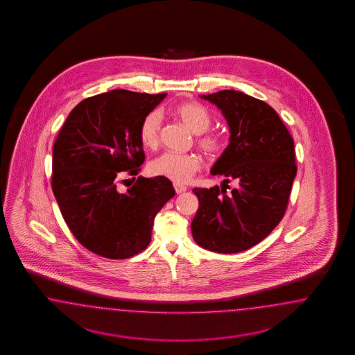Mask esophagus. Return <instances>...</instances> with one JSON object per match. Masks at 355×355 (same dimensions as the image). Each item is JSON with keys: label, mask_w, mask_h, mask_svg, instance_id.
Masks as SVG:
<instances>
[{"label": "esophagus", "mask_w": 355, "mask_h": 355, "mask_svg": "<svg viewBox=\"0 0 355 355\" xmlns=\"http://www.w3.org/2000/svg\"><path fill=\"white\" fill-rule=\"evenodd\" d=\"M174 190L177 193H182L187 190V187L183 186V184H180V183H174Z\"/></svg>", "instance_id": "obj_1"}]
</instances>
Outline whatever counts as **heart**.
<instances>
[{"label": "heart", "instance_id": "heart-1", "mask_svg": "<svg viewBox=\"0 0 355 355\" xmlns=\"http://www.w3.org/2000/svg\"><path fill=\"white\" fill-rule=\"evenodd\" d=\"M173 114L182 121L186 128L195 134H202L198 143L209 155L220 153L224 148V138L220 134L208 132L203 134L209 128L212 119L209 112L198 103H181L173 107ZM162 131V116L159 112H150L141 119L139 126L140 143L146 148H156L160 143ZM202 168V159L193 153H174L165 152L156 157L150 164V174L171 180L174 183H187L195 173Z\"/></svg>", "mask_w": 355, "mask_h": 355}]
</instances>
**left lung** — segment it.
Returning a JSON list of instances; mask_svg holds the SVG:
<instances>
[{
    "mask_svg": "<svg viewBox=\"0 0 355 355\" xmlns=\"http://www.w3.org/2000/svg\"><path fill=\"white\" fill-rule=\"evenodd\" d=\"M202 98L215 104L229 125V146L212 166L225 187L193 189L199 209L191 223L193 241L220 254H236L258 245L285 215L297 175L294 140L267 103L234 89Z\"/></svg>",
    "mask_w": 355,
    "mask_h": 355,
    "instance_id": "left-lung-1",
    "label": "left lung"
}]
</instances>
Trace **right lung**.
I'll list each match as a JSON object with an SVG mask.
<instances>
[{
  "label": "right lung",
  "mask_w": 355,
  "mask_h": 355,
  "mask_svg": "<svg viewBox=\"0 0 355 355\" xmlns=\"http://www.w3.org/2000/svg\"><path fill=\"white\" fill-rule=\"evenodd\" d=\"M165 96L113 89L85 98L54 141L55 200L78 242L100 257L128 259L143 251L155 216L175 195L162 177H138L126 193L117 190L121 175L139 172L146 159L141 119Z\"/></svg>",
  "instance_id": "1"
}]
</instances>
